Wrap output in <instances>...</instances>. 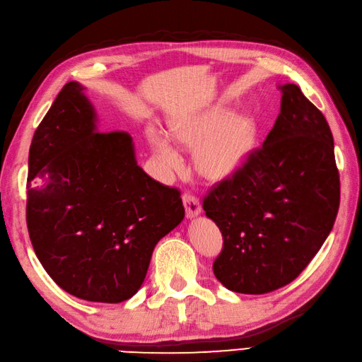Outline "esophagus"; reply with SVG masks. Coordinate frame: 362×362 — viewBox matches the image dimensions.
I'll return each instance as SVG.
<instances>
[{"label": "esophagus", "instance_id": "obj_1", "mask_svg": "<svg viewBox=\"0 0 362 362\" xmlns=\"http://www.w3.org/2000/svg\"><path fill=\"white\" fill-rule=\"evenodd\" d=\"M182 202H184V208H186V216L189 218L195 217L202 212L200 198H198L195 194H192V192H186V194L182 195Z\"/></svg>", "mask_w": 362, "mask_h": 362}]
</instances>
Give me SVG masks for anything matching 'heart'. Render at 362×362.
I'll return each mask as SVG.
<instances>
[{"mask_svg": "<svg viewBox=\"0 0 362 362\" xmlns=\"http://www.w3.org/2000/svg\"><path fill=\"white\" fill-rule=\"evenodd\" d=\"M172 131L184 142L202 144L197 160L209 176H223L233 172L245 158L253 137L252 122L245 115L228 117L223 107H216L195 120L176 124ZM151 140L162 162L170 170H176L181 165V158L170 139L153 131Z\"/></svg>", "mask_w": 362, "mask_h": 362, "instance_id": "b5f03b06", "label": "heart"}]
</instances>
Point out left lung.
<instances>
[{
	"mask_svg": "<svg viewBox=\"0 0 362 362\" xmlns=\"http://www.w3.org/2000/svg\"><path fill=\"white\" fill-rule=\"evenodd\" d=\"M264 144L203 198L223 248L212 264L226 289L261 295L292 283L333 230L341 181L333 134L300 87H281Z\"/></svg>",
	"mask_w": 362,
	"mask_h": 362,
	"instance_id": "obj_1",
	"label": "left lung"
}]
</instances>
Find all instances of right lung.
I'll list each match as a JSON object with an SVG mask.
<instances>
[{
	"label": "right lung",
	"mask_w": 362,
	"mask_h": 362,
	"mask_svg": "<svg viewBox=\"0 0 362 362\" xmlns=\"http://www.w3.org/2000/svg\"><path fill=\"white\" fill-rule=\"evenodd\" d=\"M26 225L43 269L65 292L122 303L142 286L156 243L184 218L181 190L137 165L124 131L101 132L67 83L29 148Z\"/></svg>",
	"instance_id": "obj_1"
}]
</instances>
